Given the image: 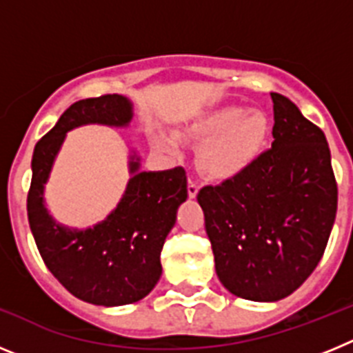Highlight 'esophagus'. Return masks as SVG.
Listing matches in <instances>:
<instances>
[{"label": "esophagus", "mask_w": 353, "mask_h": 353, "mask_svg": "<svg viewBox=\"0 0 353 353\" xmlns=\"http://www.w3.org/2000/svg\"><path fill=\"white\" fill-rule=\"evenodd\" d=\"M198 191H199L198 180H194L192 176H189V183H187V192H189V196H191V198H194V196L198 194Z\"/></svg>", "instance_id": "esophagus-1"}]
</instances>
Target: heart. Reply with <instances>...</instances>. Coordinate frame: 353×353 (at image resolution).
Listing matches in <instances>:
<instances>
[{
  "label": "heart",
  "mask_w": 353,
  "mask_h": 353,
  "mask_svg": "<svg viewBox=\"0 0 353 353\" xmlns=\"http://www.w3.org/2000/svg\"><path fill=\"white\" fill-rule=\"evenodd\" d=\"M267 132L269 121L263 113L228 105L194 121L185 136L203 145L199 152L201 168L214 179L228 180L254 162ZM164 145L176 148L173 139H166Z\"/></svg>",
  "instance_id": "b5f03b06"
}]
</instances>
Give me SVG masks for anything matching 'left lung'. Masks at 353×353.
Segmentation results:
<instances>
[{
	"instance_id": "left-lung-1",
	"label": "left lung",
	"mask_w": 353,
	"mask_h": 353,
	"mask_svg": "<svg viewBox=\"0 0 353 353\" xmlns=\"http://www.w3.org/2000/svg\"><path fill=\"white\" fill-rule=\"evenodd\" d=\"M270 97L272 146L244 173L198 192L219 281L256 302L288 297L313 274L338 210L325 134L290 99Z\"/></svg>"
}]
</instances>
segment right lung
Returning <instances> with one entry per match:
<instances>
[{"label":"right lung","instance_id":"obj_1","mask_svg":"<svg viewBox=\"0 0 353 353\" xmlns=\"http://www.w3.org/2000/svg\"><path fill=\"white\" fill-rule=\"evenodd\" d=\"M130 118L132 105L117 93L74 102L39 139L31 159L28 221L40 256L74 297L97 305L132 304L157 285L162 245L176 208L187 199L185 170L139 173V162L132 159V179L118 207L108 219L83 232L52 221L43 207V183L67 130L83 123L127 125Z\"/></svg>","mask_w":353,"mask_h":353}]
</instances>
